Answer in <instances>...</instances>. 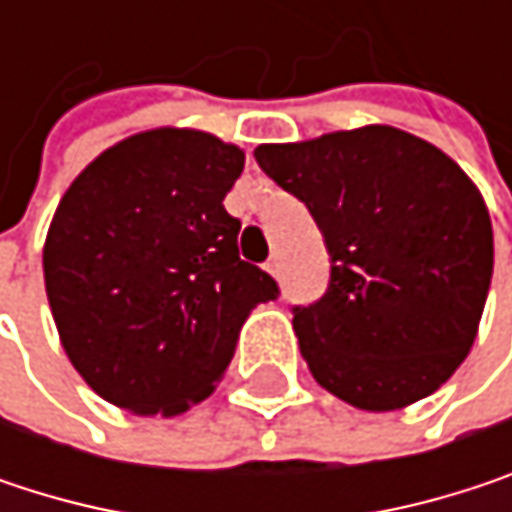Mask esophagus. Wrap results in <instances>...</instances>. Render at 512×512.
<instances>
[{"mask_svg":"<svg viewBox=\"0 0 512 512\" xmlns=\"http://www.w3.org/2000/svg\"><path fill=\"white\" fill-rule=\"evenodd\" d=\"M266 272H269V275H278V272H281V263H278V257L266 260Z\"/></svg>","mask_w":512,"mask_h":512,"instance_id":"esophagus-1","label":"esophagus"}]
</instances>
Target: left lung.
Segmentation results:
<instances>
[{"mask_svg": "<svg viewBox=\"0 0 512 512\" xmlns=\"http://www.w3.org/2000/svg\"><path fill=\"white\" fill-rule=\"evenodd\" d=\"M329 249V287L293 308L314 379L364 412L430 397L468 356L492 281V222L468 174L397 127L260 145Z\"/></svg>", "mask_w": 512, "mask_h": 512, "instance_id": "left-lung-1", "label": "left lung"}]
</instances>
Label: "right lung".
I'll use <instances>...</instances> for the list:
<instances>
[{"label": "right lung", "mask_w": 512, "mask_h": 512, "mask_svg": "<svg viewBox=\"0 0 512 512\" xmlns=\"http://www.w3.org/2000/svg\"><path fill=\"white\" fill-rule=\"evenodd\" d=\"M246 154L201 130H148L97 156L64 192L44 246L61 347L136 415L213 394L249 311L278 284L240 260L225 195Z\"/></svg>", "instance_id": "add662e5"}]
</instances>
